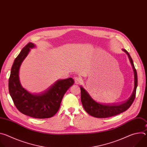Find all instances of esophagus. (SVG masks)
<instances>
[{
    "instance_id": "esophagus-1",
    "label": "esophagus",
    "mask_w": 147,
    "mask_h": 147,
    "mask_svg": "<svg viewBox=\"0 0 147 147\" xmlns=\"http://www.w3.org/2000/svg\"><path fill=\"white\" fill-rule=\"evenodd\" d=\"M74 81L76 84H79L81 83V82L82 81V78L80 77H76L74 78Z\"/></svg>"
}]
</instances>
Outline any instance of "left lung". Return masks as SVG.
<instances>
[{
    "mask_svg": "<svg viewBox=\"0 0 147 147\" xmlns=\"http://www.w3.org/2000/svg\"><path fill=\"white\" fill-rule=\"evenodd\" d=\"M122 51L127 55L133 69L134 77V87L133 91L130 98L123 103L119 104H102L94 100L87 91L82 87L80 86L82 105L85 111L92 116L97 118H106L120 114L127 110L130 107L135 99L138 82L137 71L135 69L133 61L129 52L124 49H122Z\"/></svg>",
    "mask_w": 147,
    "mask_h": 147,
    "instance_id": "obj_1",
    "label": "left lung"
}]
</instances>
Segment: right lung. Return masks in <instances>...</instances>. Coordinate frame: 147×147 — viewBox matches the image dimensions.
Segmentation results:
<instances>
[{
	"mask_svg": "<svg viewBox=\"0 0 147 147\" xmlns=\"http://www.w3.org/2000/svg\"><path fill=\"white\" fill-rule=\"evenodd\" d=\"M35 47L33 43H28L15 59L9 80V90L15 106L21 113L37 119L49 118L59 109L63 97L74 84V80H59L47 91L39 94H32L24 88L20 81V66L31 49Z\"/></svg>",
	"mask_w": 147,
	"mask_h": 147,
	"instance_id": "right-lung-1",
	"label": "right lung"
}]
</instances>
